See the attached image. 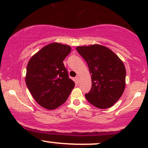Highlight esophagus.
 <instances>
[{"instance_id": "34e87169", "label": "esophagus", "mask_w": 148, "mask_h": 148, "mask_svg": "<svg viewBox=\"0 0 148 148\" xmlns=\"http://www.w3.org/2000/svg\"><path fill=\"white\" fill-rule=\"evenodd\" d=\"M75 81H76V82H77V83L79 82V77L78 76H77L75 77Z\"/></svg>"}]
</instances>
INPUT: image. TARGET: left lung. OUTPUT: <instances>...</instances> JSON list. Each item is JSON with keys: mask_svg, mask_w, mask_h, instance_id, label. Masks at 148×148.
Wrapping results in <instances>:
<instances>
[{"mask_svg": "<svg viewBox=\"0 0 148 148\" xmlns=\"http://www.w3.org/2000/svg\"><path fill=\"white\" fill-rule=\"evenodd\" d=\"M76 49L92 74V89L85 95L86 99L96 108L112 106L125 90L126 69L123 61L110 49L100 44L77 46Z\"/></svg>", "mask_w": 148, "mask_h": 148, "instance_id": "1", "label": "left lung"}]
</instances>
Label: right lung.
Wrapping results in <instances>:
<instances>
[{
	"label": "right lung",
	"instance_id": "right-lung-1",
	"mask_svg": "<svg viewBox=\"0 0 148 148\" xmlns=\"http://www.w3.org/2000/svg\"><path fill=\"white\" fill-rule=\"evenodd\" d=\"M71 48L60 43L49 44L28 62L25 83L38 104L54 110L66 102L75 87L69 77L63 60Z\"/></svg>",
	"mask_w": 148,
	"mask_h": 148
}]
</instances>
